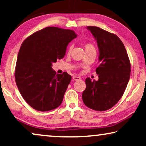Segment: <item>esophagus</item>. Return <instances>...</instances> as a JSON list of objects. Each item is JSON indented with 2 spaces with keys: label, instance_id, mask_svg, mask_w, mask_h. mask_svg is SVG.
<instances>
[{
  "label": "esophagus",
  "instance_id": "1",
  "mask_svg": "<svg viewBox=\"0 0 146 146\" xmlns=\"http://www.w3.org/2000/svg\"><path fill=\"white\" fill-rule=\"evenodd\" d=\"M72 79H73V80H74V81H78V80H81L80 77H79V76H73Z\"/></svg>",
  "mask_w": 146,
  "mask_h": 146
}]
</instances>
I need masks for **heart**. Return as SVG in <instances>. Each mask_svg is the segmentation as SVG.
Segmentation results:
<instances>
[{
  "mask_svg": "<svg viewBox=\"0 0 146 146\" xmlns=\"http://www.w3.org/2000/svg\"><path fill=\"white\" fill-rule=\"evenodd\" d=\"M84 46L86 52L90 50H95L94 46L90 43H85L84 45ZM72 48V46H69L68 48V50H67L68 54H70Z\"/></svg>",
  "mask_w": 146,
  "mask_h": 146,
  "instance_id": "obj_1",
  "label": "heart"
}]
</instances>
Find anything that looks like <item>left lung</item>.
Instances as JSON below:
<instances>
[{
  "label": "left lung",
  "instance_id": "obj_1",
  "mask_svg": "<svg viewBox=\"0 0 146 146\" xmlns=\"http://www.w3.org/2000/svg\"><path fill=\"white\" fill-rule=\"evenodd\" d=\"M87 29L96 40L100 63L96 70L98 80L86 79L82 100L90 108L106 111L116 104L124 93L130 77V62L124 45L115 34L96 27Z\"/></svg>",
  "mask_w": 146,
  "mask_h": 146
}]
</instances>
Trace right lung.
Masks as SVG:
<instances>
[{
  "instance_id": "obj_1",
  "label": "right lung",
  "mask_w": 146,
  "mask_h": 146,
  "mask_svg": "<svg viewBox=\"0 0 146 146\" xmlns=\"http://www.w3.org/2000/svg\"><path fill=\"white\" fill-rule=\"evenodd\" d=\"M77 37L71 30L48 27L33 33L22 44L15 71V81L24 100L38 111L61 104L72 77L56 74L53 62L63 58L70 42Z\"/></svg>"
}]
</instances>
